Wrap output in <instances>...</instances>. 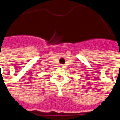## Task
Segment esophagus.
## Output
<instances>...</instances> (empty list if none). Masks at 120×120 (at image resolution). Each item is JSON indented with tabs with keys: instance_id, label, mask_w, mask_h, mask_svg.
Masks as SVG:
<instances>
[{
	"instance_id": "esophagus-1",
	"label": "esophagus",
	"mask_w": 120,
	"mask_h": 120,
	"mask_svg": "<svg viewBox=\"0 0 120 120\" xmlns=\"http://www.w3.org/2000/svg\"><path fill=\"white\" fill-rule=\"evenodd\" d=\"M60 68H63V67H64V65H62V64H61V65H60Z\"/></svg>"
}]
</instances>
